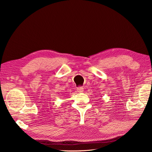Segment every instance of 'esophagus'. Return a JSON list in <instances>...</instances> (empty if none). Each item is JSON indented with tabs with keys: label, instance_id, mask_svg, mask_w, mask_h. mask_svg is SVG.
Wrapping results in <instances>:
<instances>
[{
	"label": "esophagus",
	"instance_id": "obj_1",
	"mask_svg": "<svg viewBox=\"0 0 152 152\" xmlns=\"http://www.w3.org/2000/svg\"><path fill=\"white\" fill-rule=\"evenodd\" d=\"M77 90L79 93H82V92L84 91V88L82 87H77Z\"/></svg>",
	"mask_w": 152,
	"mask_h": 152
}]
</instances>
